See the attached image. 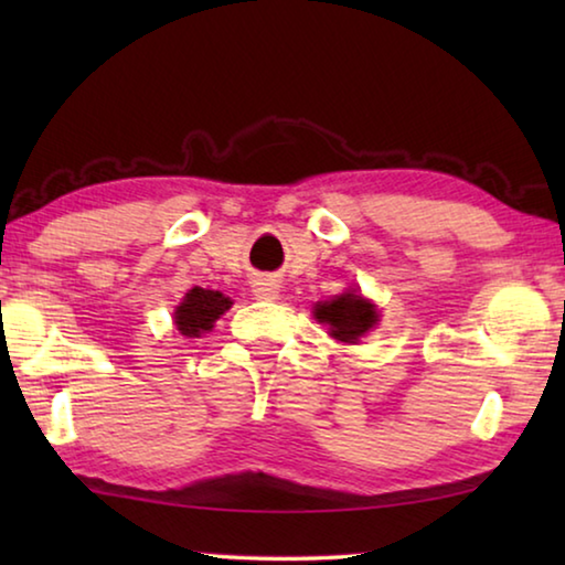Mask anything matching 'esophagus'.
<instances>
[{
    "label": "esophagus",
    "instance_id": "esophagus-1",
    "mask_svg": "<svg viewBox=\"0 0 565 565\" xmlns=\"http://www.w3.org/2000/svg\"><path fill=\"white\" fill-rule=\"evenodd\" d=\"M252 291L256 299H264V301H271L279 296V284H276L274 279H256L252 284Z\"/></svg>",
    "mask_w": 565,
    "mask_h": 565
}]
</instances>
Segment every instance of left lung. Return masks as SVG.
Segmentation results:
<instances>
[{
  "mask_svg": "<svg viewBox=\"0 0 565 565\" xmlns=\"http://www.w3.org/2000/svg\"><path fill=\"white\" fill-rule=\"evenodd\" d=\"M313 313H317L321 323H329L333 339L349 343L359 341V337H363L379 321L374 303H369L366 299H361V296L351 291L333 301L317 303V311Z\"/></svg>",
  "mask_w": 565,
  "mask_h": 565,
  "instance_id": "left-lung-1",
  "label": "left lung"
}]
</instances>
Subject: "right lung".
I'll list each match as a JSON object with an SVG mask.
<instances>
[{"label": "right lung", "instance_id": "obj_1", "mask_svg": "<svg viewBox=\"0 0 565 565\" xmlns=\"http://www.w3.org/2000/svg\"><path fill=\"white\" fill-rule=\"evenodd\" d=\"M228 306H232V301H228L224 294L194 286V289L184 296L181 306H177V329L184 333V337H202L204 331L214 327V321L222 317Z\"/></svg>", "mask_w": 565, "mask_h": 565}]
</instances>
